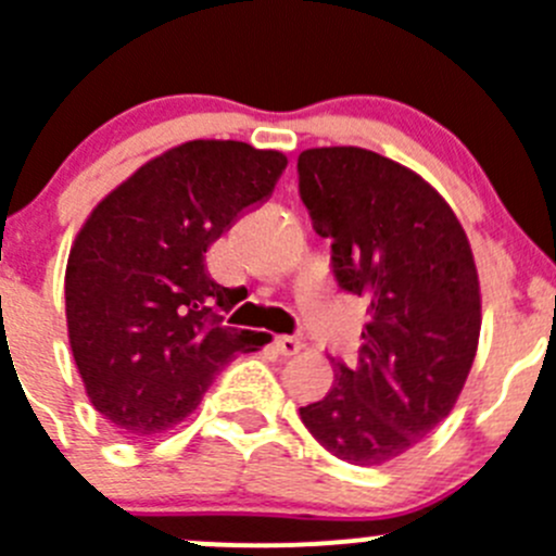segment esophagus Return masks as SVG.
Returning a JSON list of instances; mask_svg holds the SVG:
<instances>
[{"mask_svg": "<svg viewBox=\"0 0 556 556\" xmlns=\"http://www.w3.org/2000/svg\"><path fill=\"white\" fill-rule=\"evenodd\" d=\"M274 344H277V350L282 355H299L301 348H304V344H301L295 337H277L274 339Z\"/></svg>", "mask_w": 556, "mask_h": 556, "instance_id": "34e87169", "label": "esophagus"}]
</instances>
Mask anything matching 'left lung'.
Instances as JSON below:
<instances>
[{
    "instance_id": "8db88e82",
    "label": "left lung",
    "mask_w": 556,
    "mask_h": 556,
    "mask_svg": "<svg viewBox=\"0 0 556 556\" xmlns=\"http://www.w3.org/2000/svg\"><path fill=\"white\" fill-rule=\"evenodd\" d=\"M299 192L331 239L339 288L369 301L358 364L333 366L320 402L299 409L337 459H399L445 421L481 337V282L454 208L424 176L358 147L299 154Z\"/></svg>"
}]
</instances>
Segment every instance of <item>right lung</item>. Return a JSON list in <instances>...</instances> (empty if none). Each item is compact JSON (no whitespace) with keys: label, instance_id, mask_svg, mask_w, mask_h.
Segmentation results:
<instances>
[{"label":"right lung","instance_id":"1","mask_svg":"<svg viewBox=\"0 0 556 556\" xmlns=\"http://www.w3.org/2000/svg\"><path fill=\"white\" fill-rule=\"evenodd\" d=\"M288 157L241 141H187L108 192L70 247L64 312L97 413L124 438H157L201 404L236 353L268 333L223 326L236 290L206 250L274 192Z\"/></svg>","mask_w":556,"mask_h":556}]
</instances>
